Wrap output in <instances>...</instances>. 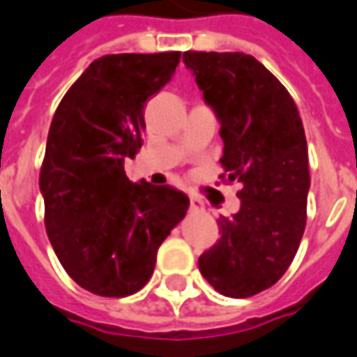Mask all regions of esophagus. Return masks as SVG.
<instances>
[{
  "mask_svg": "<svg viewBox=\"0 0 357 357\" xmlns=\"http://www.w3.org/2000/svg\"><path fill=\"white\" fill-rule=\"evenodd\" d=\"M189 202H191V206H189L191 212H202V210H204V202H202V199H199L197 195H191V197H189Z\"/></svg>",
  "mask_w": 357,
  "mask_h": 357,
  "instance_id": "1",
  "label": "esophagus"
}]
</instances>
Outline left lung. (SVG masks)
<instances>
[{"mask_svg": "<svg viewBox=\"0 0 357 357\" xmlns=\"http://www.w3.org/2000/svg\"><path fill=\"white\" fill-rule=\"evenodd\" d=\"M221 123L223 181H238L240 210L219 218L221 238L199 257L213 289L245 299L278 282L299 250L310 189L297 105L265 66L244 52H183Z\"/></svg>", "mask_w": 357, "mask_h": 357, "instance_id": "1", "label": "left lung"}]
</instances>
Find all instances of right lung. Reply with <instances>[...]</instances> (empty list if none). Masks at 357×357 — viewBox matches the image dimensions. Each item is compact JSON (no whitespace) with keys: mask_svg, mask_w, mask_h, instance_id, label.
Listing matches in <instances>:
<instances>
[{"mask_svg":"<svg viewBox=\"0 0 357 357\" xmlns=\"http://www.w3.org/2000/svg\"><path fill=\"white\" fill-rule=\"evenodd\" d=\"M181 52L107 54L71 84L52 117L39 189L45 227L66 273L100 297L149 282L158 245L185 218L189 199L168 185L132 183L145 102L174 75Z\"/></svg>","mask_w":357,"mask_h":357,"instance_id":"1","label":"right lung"}]
</instances>
